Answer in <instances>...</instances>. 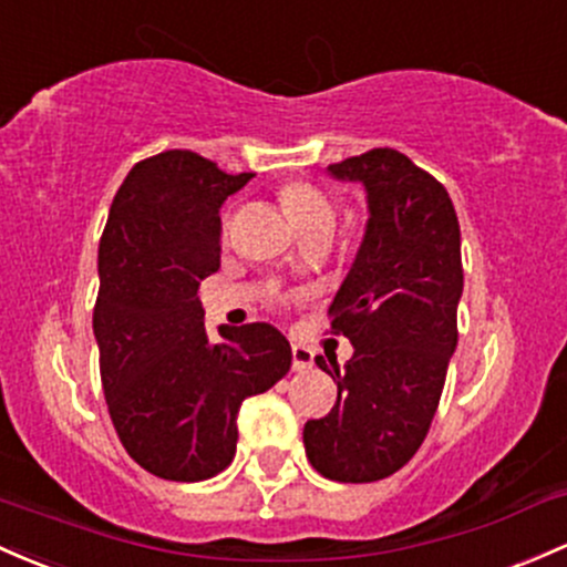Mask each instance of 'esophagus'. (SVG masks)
<instances>
[{"label": "esophagus", "instance_id": "34e87169", "mask_svg": "<svg viewBox=\"0 0 567 567\" xmlns=\"http://www.w3.org/2000/svg\"><path fill=\"white\" fill-rule=\"evenodd\" d=\"M315 365V352L303 344H293V371H309Z\"/></svg>", "mask_w": 567, "mask_h": 567}]
</instances>
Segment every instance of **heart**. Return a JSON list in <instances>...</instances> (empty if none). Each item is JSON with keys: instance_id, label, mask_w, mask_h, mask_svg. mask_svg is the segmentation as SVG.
I'll return each mask as SVG.
<instances>
[{"instance_id": "b5f03b06", "label": "heart", "mask_w": 567, "mask_h": 567, "mask_svg": "<svg viewBox=\"0 0 567 567\" xmlns=\"http://www.w3.org/2000/svg\"><path fill=\"white\" fill-rule=\"evenodd\" d=\"M279 204H282L285 215L293 220L298 231H309L317 226H331L336 220V209L331 198L320 188L309 183H288L279 190Z\"/></svg>"}]
</instances>
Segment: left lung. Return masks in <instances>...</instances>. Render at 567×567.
<instances>
[{
  "label": "left lung",
  "mask_w": 567,
  "mask_h": 567,
  "mask_svg": "<svg viewBox=\"0 0 567 567\" xmlns=\"http://www.w3.org/2000/svg\"><path fill=\"white\" fill-rule=\"evenodd\" d=\"M328 174L363 185L369 220L328 309L333 333L354 352L344 369L317 358L339 395L303 425V446L317 474L363 484L403 468L439 409L457 347L460 226L444 185L390 147L331 164Z\"/></svg>",
  "instance_id": "left-lung-1"
}]
</instances>
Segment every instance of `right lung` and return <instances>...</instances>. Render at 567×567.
Returning a JSON list of instances; mask_svg holds the SVG:
<instances>
[{
	"mask_svg": "<svg viewBox=\"0 0 567 567\" xmlns=\"http://www.w3.org/2000/svg\"><path fill=\"white\" fill-rule=\"evenodd\" d=\"M255 174L190 151L140 161L99 241L93 336L117 439L153 476L204 482L231 465L245 398L290 371L269 322L220 326L209 341L198 285L220 269V207Z\"/></svg>",
	"mask_w": 567,
	"mask_h": 567,
	"instance_id": "add662e5",
	"label": "right lung"
}]
</instances>
